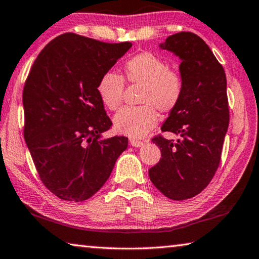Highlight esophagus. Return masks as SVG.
<instances>
[{"label": "esophagus", "mask_w": 259, "mask_h": 259, "mask_svg": "<svg viewBox=\"0 0 259 259\" xmlns=\"http://www.w3.org/2000/svg\"><path fill=\"white\" fill-rule=\"evenodd\" d=\"M130 144L135 146V147H141L143 145V142L142 141H138V139H135V138H131L130 139Z\"/></svg>", "instance_id": "34e87169"}]
</instances>
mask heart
<instances>
[{
  "instance_id": "b5f03b06",
  "label": "heart",
  "mask_w": 259,
  "mask_h": 259,
  "mask_svg": "<svg viewBox=\"0 0 259 259\" xmlns=\"http://www.w3.org/2000/svg\"><path fill=\"white\" fill-rule=\"evenodd\" d=\"M122 76L113 71L102 73L97 90L101 101L109 109L121 107L124 80L131 85H142L138 107H126L114 117L118 133L133 138H142L157 125L159 109L170 113L176 108L183 94L181 73L168 68L167 61L151 52H142L123 64Z\"/></svg>"
}]
</instances>
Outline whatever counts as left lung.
<instances>
[{"instance_id":"obj_1","label":"left lung","mask_w":259,"mask_h":259,"mask_svg":"<svg viewBox=\"0 0 259 259\" xmlns=\"http://www.w3.org/2000/svg\"><path fill=\"white\" fill-rule=\"evenodd\" d=\"M160 47L182 61V98L161 126L162 133L181 138L176 143L162 135L152 138L161 158L150 168L149 176L168 198L184 200L202 192L219 167L229 124L227 80L223 65L195 33L179 32Z\"/></svg>"}]
</instances>
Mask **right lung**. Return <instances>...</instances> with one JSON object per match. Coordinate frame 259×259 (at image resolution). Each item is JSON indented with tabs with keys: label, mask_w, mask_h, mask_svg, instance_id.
<instances>
[{
	"label": "right lung",
	"mask_w": 259,
	"mask_h": 259,
	"mask_svg": "<svg viewBox=\"0 0 259 259\" xmlns=\"http://www.w3.org/2000/svg\"><path fill=\"white\" fill-rule=\"evenodd\" d=\"M131 47L75 33L52 40L23 90L24 138L44 186L68 202H84L104 186L128 137L99 139L113 122L97 85Z\"/></svg>",
	"instance_id": "right-lung-1"
}]
</instances>
